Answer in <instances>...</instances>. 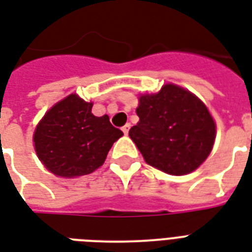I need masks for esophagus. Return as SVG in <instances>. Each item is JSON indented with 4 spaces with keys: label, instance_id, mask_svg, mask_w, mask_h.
<instances>
[{
    "label": "esophagus",
    "instance_id": "1",
    "mask_svg": "<svg viewBox=\"0 0 252 252\" xmlns=\"http://www.w3.org/2000/svg\"><path fill=\"white\" fill-rule=\"evenodd\" d=\"M129 128H130V124H129V123H126V126H123L122 130H123V132H124V134H128V132H129Z\"/></svg>",
    "mask_w": 252,
    "mask_h": 252
}]
</instances>
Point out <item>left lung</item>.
<instances>
[{
	"instance_id": "8db88e82",
	"label": "left lung",
	"mask_w": 252,
	"mask_h": 252,
	"mask_svg": "<svg viewBox=\"0 0 252 252\" xmlns=\"http://www.w3.org/2000/svg\"><path fill=\"white\" fill-rule=\"evenodd\" d=\"M139 123L129 137L148 165L172 176H185L213 151L217 124L198 96L177 84L155 94H139Z\"/></svg>"
}]
</instances>
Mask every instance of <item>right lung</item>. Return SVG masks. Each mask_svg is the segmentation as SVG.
<instances>
[{
    "mask_svg": "<svg viewBox=\"0 0 252 252\" xmlns=\"http://www.w3.org/2000/svg\"><path fill=\"white\" fill-rule=\"evenodd\" d=\"M92 101L76 94L59 100L36 124L32 143L39 161L54 176L76 178L104 164L109 149L123 132L109 123L108 115L97 118Z\"/></svg>",
    "mask_w": 252,
    "mask_h": 252,
    "instance_id": "right-lung-1",
    "label": "right lung"
}]
</instances>
